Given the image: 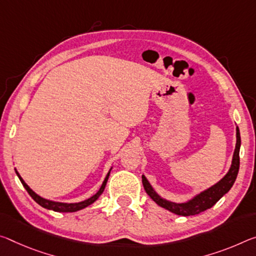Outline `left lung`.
Wrapping results in <instances>:
<instances>
[{"label": "left lung", "mask_w": 256, "mask_h": 256, "mask_svg": "<svg viewBox=\"0 0 256 256\" xmlns=\"http://www.w3.org/2000/svg\"><path fill=\"white\" fill-rule=\"evenodd\" d=\"M236 147H234L232 160H231L229 171L226 172V176H223L220 181H218L216 184H213L208 189L202 190V192L197 194L196 196H194L192 200L184 202H176L166 200V198H163L160 194H158L156 192V190L149 184L147 178L142 174V184L146 192L148 194V196L152 198L158 206L176 214V216H194V214H200V212H204V210L210 208L214 204H216V202L220 200L221 197L224 196V194L229 192L231 186H234V181H236L237 174L239 171V149H240L242 144L240 133H239L238 126L236 128Z\"/></svg>", "instance_id": "1"}]
</instances>
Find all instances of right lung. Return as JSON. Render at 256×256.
I'll return each mask as SVG.
<instances>
[{
    "instance_id": "add662e5",
    "label": "right lung",
    "mask_w": 256,
    "mask_h": 256,
    "mask_svg": "<svg viewBox=\"0 0 256 256\" xmlns=\"http://www.w3.org/2000/svg\"><path fill=\"white\" fill-rule=\"evenodd\" d=\"M112 168H110V170H109V172L107 173L106 178H104L102 184H101L100 189L98 190V192H96V194H93V196H91L90 198H88V200H85L83 202H54V200H46V198L40 197V194H36L35 192H33V190L30 188V186H28L26 182L24 181L22 178L20 176V174L18 173L17 170L14 168V171H16V173H17L19 180L22 181V186H25V189L27 190V192L30 194V197L33 198V200L36 202H38V205L42 206V208H46V210H54V212H77V210H83L85 208H88V205L93 204V202H94L101 196V194H102L104 190V186H106V184H107V181H108V178H109V174H110Z\"/></svg>"
}]
</instances>
